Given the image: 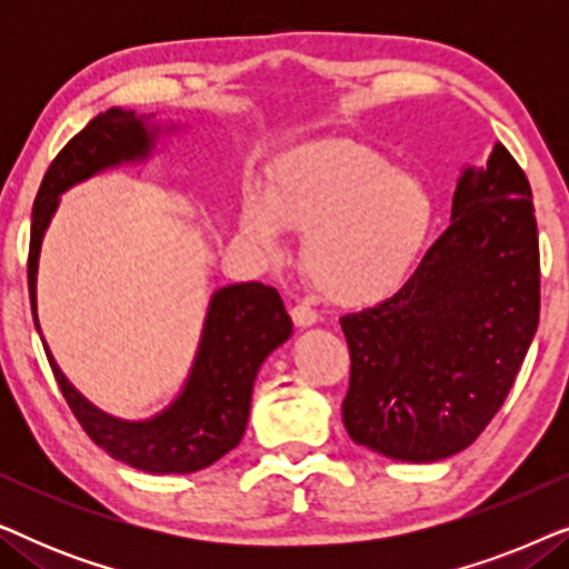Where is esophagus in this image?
Listing matches in <instances>:
<instances>
[{"label": "esophagus", "mask_w": 569, "mask_h": 569, "mask_svg": "<svg viewBox=\"0 0 569 569\" xmlns=\"http://www.w3.org/2000/svg\"><path fill=\"white\" fill-rule=\"evenodd\" d=\"M290 316H292V321H295V326H300V329H306V326H313V323H318V313L310 306H295L292 310H290Z\"/></svg>", "instance_id": "obj_1"}]
</instances>
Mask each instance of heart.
<instances>
[{"label":"heart","mask_w":569,"mask_h":569,"mask_svg":"<svg viewBox=\"0 0 569 569\" xmlns=\"http://www.w3.org/2000/svg\"><path fill=\"white\" fill-rule=\"evenodd\" d=\"M435 204L417 176L355 142H326L290 154L271 178L269 199L246 193L243 232L261 251L282 248L284 228L308 232L306 271L339 306L391 295L422 253Z\"/></svg>","instance_id":"b5f03b06"}]
</instances>
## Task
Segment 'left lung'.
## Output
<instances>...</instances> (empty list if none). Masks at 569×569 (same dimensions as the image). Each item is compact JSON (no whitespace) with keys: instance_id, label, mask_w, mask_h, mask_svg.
<instances>
[{"instance_id":"1","label":"left lung","mask_w":569,"mask_h":569,"mask_svg":"<svg viewBox=\"0 0 569 569\" xmlns=\"http://www.w3.org/2000/svg\"><path fill=\"white\" fill-rule=\"evenodd\" d=\"M531 183L497 142L466 168L450 228L393 298L341 316L349 438L396 461L469 448L500 411L539 326Z\"/></svg>"}]
</instances>
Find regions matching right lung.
<instances>
[{"label": "right lung", "mask_w": 569, "mask_h": 569, "mask_svg": "<svg viewBox=\"0 0 569 569\" xmlns=\"http://www.w3.org/2000/svg\"><path fill=\"white\" fill-rule=\"evenodd\" d=\"M160 129L147 127L144 116L108 108L64 144L46 170L33 204L28 251V290L36 329V277L43 232L49 228L59 197L69 186L119 166L144 160ZM292 321L274 287L261 282L228 284L209 300L197 360L183 391L166 411L144 422H123L92 407L64 378L46 347V357L64 399L90 435V440L119 461L150 473H191L220 461L238 446L251 411L253 380L261 362L284 345Z\"/></svg>", "instance_id": "add662e5"}]
</instances>
